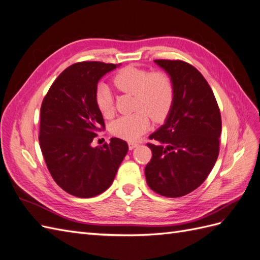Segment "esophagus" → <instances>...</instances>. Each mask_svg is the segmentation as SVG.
I'll return each instance as SVG.
<instances>
[{"mask_svg":"<svg viewBox=\"0 0 260 260\" xmlns=\"http://www.w3.org/2000/svg\"><path fill=\"white\" fill-rule=\"evenodd\" d=\"M138 145H139V144H138V143H136V142H129V143H128L129 149H133V148H136Z\"/></svg>","mask_w":260,"mask_h":260,"instance_id":"esophagus-1","label":"esophagus"}]
</instances>
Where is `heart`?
I'll list each match as a JSON object with an SVG mask.
<instances>
[{
	"instance_id": "b5f03b06",
	"label": "heart",
	"mask_w": 260,
	"mask_h": 260,
	"mask_svg": "<svg viewBox=\"0 0 260 260\" xmlns=\"http://www.w3.org/2000/svg\"><path fill=\"white\" fill-rule=\"evenodd\" d=\"M118 90L135 94V108L138 112L121 116L112 123V132L128 141L138 140L147 130L148 116L156 122L164 120L174 102V85L164 73H149L146 69L127 66L118 70L113 78ZM95 103L104 116L113 113V95L105 85L95 91Z\"/></svg>"
}]
</instances>
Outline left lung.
Masks as SVG:
<instances>
[{"instance_id": "left-lung-1", "label": "left lung", "mask_w": 260, "mask_h": 260, "mask_svg": "<svg viewBox=\"0 0 260 260\" xmlns=\"http://www.w3.org/2000/svg\"><path fill=\"white\" fill-rule=\"evenodd\" d=\"M174 85L165 123L148 138L152 159L145 167L148 186L166 198H181L206 180L219 155L221 116L205 78L182 60L156 59Z\"/></svg>"}]
</instances>
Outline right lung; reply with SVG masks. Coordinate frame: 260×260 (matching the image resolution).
I'll list each match as a JSON object with an SVG mask.
<instances>
[{"instance_id": "1", "label": "right lung", "mask_w": 260, "mask_h": 260, "mask_svg": "<svg viewBox=\"0 0 260 260\" xmlns=\"http://www.w3.org/2000/svg\"><path fill=\"white\" fill-rule=\"evenodd\" d=\"M117 65L81 61L69 66L53 82L42 102L40 147L51 176L62 190L89 199L112 185L128 153L125 141L92 147L105 128L95 103L99 80Z\"/></svg>"}]
</instances>
